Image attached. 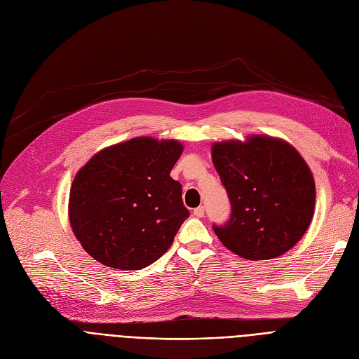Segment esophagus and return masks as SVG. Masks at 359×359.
<instances>
[{
  "label": "esophagus",
  "mask_w": 359,
  "mask_h": 359,
  "mask_svg": "<svg viewBox=\"0 0 359 359\" xmlns=\"http://www.w3.org/2000/svg\"><path fill=\"white\" fill-rule=\"evenodd\" d=\"M203 214H205L203 206H198V208H195V210H194V215H195L196 218H202V217H203Z\"/></svg>",
  "instance_id": "obj_1"
}]
</instances>
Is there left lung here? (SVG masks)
<instances>
[{"label":"left lung","mask_w":359,"mask_h":359,"mask_svg":"<svg viewBox=\"0 0 359 359\" xmlns=\"http://www.w3.org/2000/svg\"><path fill=\"white\" fill-rule=\"evenodd\" d=\"M212 161L229 194L231 214L214 231L225 248L249 260L292 249L314 214L310 168L288 142L255 135L212 145Z\"/></svg>","instance_id":"8db88e82"}]
</instances>
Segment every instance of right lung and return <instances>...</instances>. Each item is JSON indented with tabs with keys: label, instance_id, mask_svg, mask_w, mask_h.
<instances>
[{
	"label": "right lung",
	"instance_id": "obj_1",
	"mask_svg": "<svg viewBox=\"0 0 359 359\" xmlns=\"http://www.w3.org/2000/svg\"><path fill=\"white\" fill-rule=\"evenodd\" d=\"M179 141L140 137L107 147L74 177L69 222L83 249L103 265L138 271L172 246L189 211L170 177Z\"/></svg>",
	"mask_w": 359,
	"mask_h": 359
}]
</instances>
